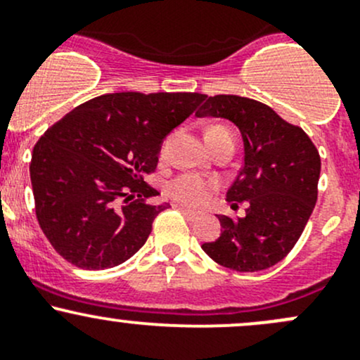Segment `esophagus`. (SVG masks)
I'll list each match as a JSON object with an SVG mask.
<instances>
[{
  "label": "esophagus",
  "instance_id": "1",
  "mask_svg": "<svg viewBox=\"0 0 360 360\" xmlns=\"http://www.w3.org/2000/svg\"><path fill=\"white\" fill-rule=\"evenodd\" d=\"M176 208H179L180 212L184 213L185 217H187V219H191V220H195V219H199V213H198V212H192V210L185 208V206H176Z\"/></svg>",
  "mask_w": 360,
  "mask_h": 360
}]
</instances>
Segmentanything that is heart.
<instances>
[{
    "instance_id": "1",
    "label": "heart",
    "mask_w": 360,
    "mask_h": 360,
    "mask_svg": "<svg viewBox=\"0 0 360 360\" xmlns=\"http://www.w3.org/2000/svg\"><path fill=\"white\" fill-rule=\"evenodd\" d=\"M217 188H219L217 180L205 179V176H199L195 173H184V175L169 181L168 194L180 205L191 206V208H201V206L208 205Z\"/></svg>"
}]
</instances>
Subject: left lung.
Listing matches in <instances>:
<instances>
[{
	"label": "left lung",
	"instance_id": "left-lung-1",
	"mask_svg": "<svg viewBox=\"0 0 360 360\" xmlns=\"http://www.w3.org/2000/svg\"><path fill=\"white\" fill-rule=\"evenodd\" d=\"M195 117L233 122L243 140V166L227 188L247 215H220L219 240L201 248L224 268L241 273L268 269L282 261L311 215L316 202L320 155L301 127L285 122L268 105L250 98L219 94L208 98Z\"/></svg>",
	"mask_w": 360,
	"mask_h": 360
}]
</instances>
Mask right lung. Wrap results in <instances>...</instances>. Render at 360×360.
<instances>
[{"label":"right lung","mask_w":360,"mask_h":360,"mask_svg":"<svg viewBox=\"0 0 360 360\" xmlns=\"http://www.w3.org/2000/svg\"><path fill=\"white\" fill-rule=\"evenodd\" d=\"M205 99L198 92H113L82 103L33 148L30 175L37 219L60 257L108 269L145 245L168 202L145 176L162 140Z\"/></svg>","instance_id":"add662e5"}]
</instances>
